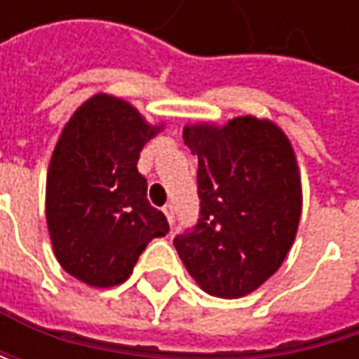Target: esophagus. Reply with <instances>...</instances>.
Masks as SVG:
<instances>
[{"mask_svg": "<svg viewBox=\"0 0 359 359\" xmlns=\"http://www.w3.org/2000/svg\"><path fill=\"white\" fill-rule=\"evenodd\" d=\"M162 210H164V214H166L168 222H170V224H175V203H166Z\"/></svg>", "mask_w": 359, "mask_h": 359, "instance_id": "34e87169", "label": "esophagus"}]
</instances>
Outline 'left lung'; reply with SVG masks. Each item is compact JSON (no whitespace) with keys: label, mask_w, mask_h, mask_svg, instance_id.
Segmentation results:
<instances>
[{"label":"left lung","mask_w":359,"mask_h":359,"mask_svg":"<svg viewBox=\"0 0 359 359\" xmlns=\"http://www.w3.org/2000/svg\"><path fill=\"white\" fill-rule=\"evenodd\" d=\"M197 156L199 220L175 237L195 283L210 295L243 297L291 250L302 216V180L285 133L253 116L182 130Z\"/></svg>","instance_id":"obj_1"}]
</instances>
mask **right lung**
I'll return each instance as SVG.
<instances>
[{
  "mask_svg": "<svg viewBox=\"0 0 359 359\" xmlns=\"http://www.w3.org/2000/svg\"><path fill=\"white\" fill-rule=\"evenodd\" d=\"M158 130L130 104L100 93L74 111L53 149L45 195L49 237L60 266L91 287L124 283L147 243L170 231L137 170L143 145Z\"/></svg>",
  "mask_w": 359,
  "mask_h": 359,
  "instance_id": "obj_1",
  "label": "right lung"
}]
</instances>
